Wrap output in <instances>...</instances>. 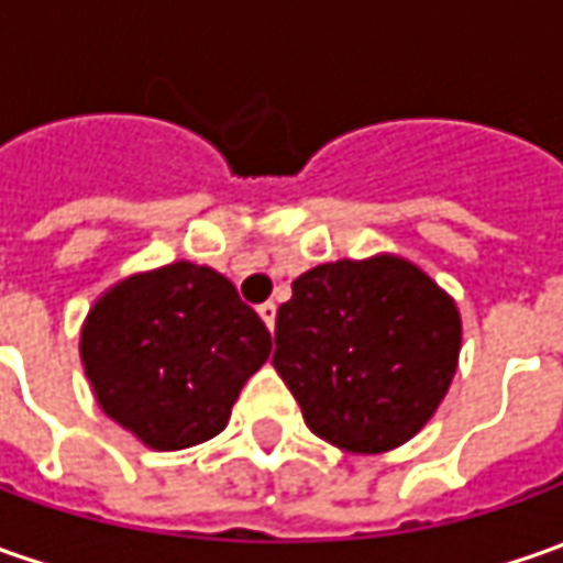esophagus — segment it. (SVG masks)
Listing matches in <instances>:
<instances>
[{"label":"esophagus","instance_id":"obj_1","mask_svg":"<svg viewBox=\"0 0 563 563\" xmlns=\"http://www.w3.org/2000/svg\"><path fill=\"white\" fill-rule=\"evenodd\" d=\"M258 314L267 323V330H274V323H277V305L274 301H264V305H258Z\"/></svg>","mask_w":563,"mask_h":563}]
</instances>
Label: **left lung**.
Returning a JSON list of instances; mask_svg holds the SVG:
<instances>
[{
    "label": "left lung",
    "instance_id": "8db88e82",
    "mask_svg": "<svg viewBox=\"0 0 563 563\" xmlns=\"http://www.w3.org/2000/svg\"><path fill=\"white\" fill-rule=\"evenodd\" d=\"M274 367L311 433L355 455L415 437L449 393L455 301L420 267L379 255L318 264L277 311Z\"/></svg>",
    "mask_w": 563,
    "mask_h": 563
}]
</instances>
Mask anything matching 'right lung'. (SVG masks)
I'll list each match as a JSON object with an SVG mask.
<instances>
[{"mask_svg": "<svg viewBox=\"0 0 563 563\" xmlns=\"http://www.w3.org/2000/svg\"><path fill=\"white\" fill-rule=\"evenodd\" d=\"M267 355L271 333L236 286L189 262L118 283L80 333L102 411L158 452L218 437Z\"/></svg>", "mask_w": 563, "mask_h": 563, "instance_id": "1", "label": "right lung"}]
</instances>
